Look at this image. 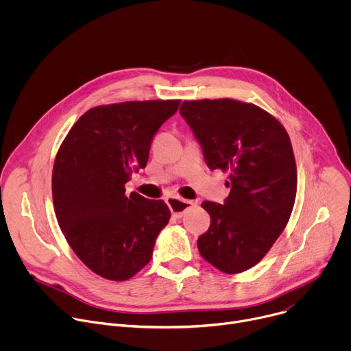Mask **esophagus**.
I'll use <instances>...</instances> for the list:
<instances>
[{
    "label": "esophagus",
    "instance_id": "obj_1",
    "mask_svg": "<svg viewBox=\"0 0 351 351\" xmlns=\"http://www.w3.org/2000/svg\"><path fill=\"white\" fill-rule=\"evenodd\" d=\"M167 203L172 211V215L175 218H182L187 210L197 206V202H191V199H183L180 197H168Z\"/></svg>",
    "mask_w": 351,
    "mask_h": 351
}]
</instances>
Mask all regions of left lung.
<instances>
[{"label": "left lung", "instance_id": "obj_1", "mask_svg": "<svg viewBox=\"0 0 351 351\" xmlns=\"http://www.w3.org/2000/svg\"><path fill=\"white\" fill-rule=\"evenodd\" d=\"M210 169L229 173L223 204L204 202L211 223L198 237L202 257L225 274L258 264L286 228L297 169L283 125L263 108L232 98L191 99L179 110Z\"/></svg>", "mask_w": 351, "mask_h": 351}]
</instances>
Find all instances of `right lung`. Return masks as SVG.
I'll return each mask as SVG.
<instances>
[{
	"label": "right lung",
	"instance_id": "right-lung-1",
	"mask_svg": "<svg viewBox=\"0 0 351 351\" xmlns=\"http://www.w3.org/2000/svg\"><path fill=\"white\" fill-rule=\"evenodd\" d=\"M180 99L98 106L84 112L64 138L53 168L58 225L79 260L110 280H128L153 257L171 211L125 184L145 168L160 126Z\"/></svg>",
	"mask_w": 351,
	"mask_h": 351
}]
</instances>
